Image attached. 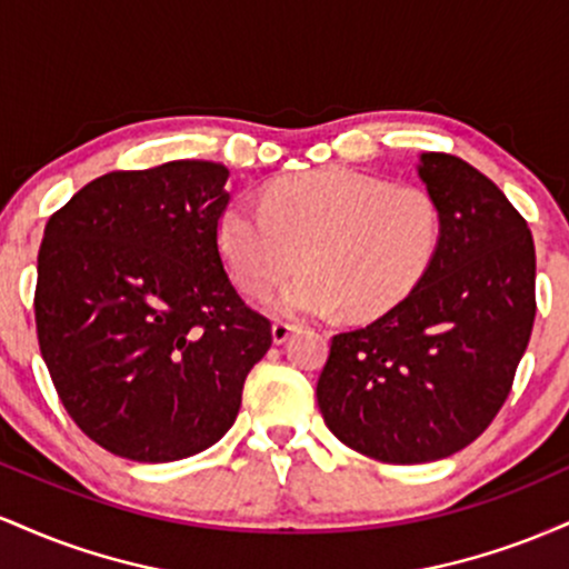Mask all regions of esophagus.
Here are the masks:
<instances>
[{"label": "esophagus", "instance_id": "esophagus-1", "mask_svg": "<svg viewBox=\"0 0 569 569\" xmlns=\"http://www.w3.org/2000/svg\"><path fill=\"white\" fill-rule=\"evenodd\" d=\"M293 331H297V323L291 321H276L272 323V339H276V345H283L286 339H289Z\"/></svg>", "mask_w": 569, "mask_h": 569}]
</instances>
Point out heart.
Listing matches in <instances>:
<instances>
[{"label": "heart", "instance_id": "b5f03b06", "mask_svg": "<svg viewBox=\"0 0 569 569\" xmlns=\"http://www.w3.org/2000/svg\"><path fill=\"white\" fill-rule=\"evenodd\" d=\"M219 248L251 297L276 291L302 257L305 272L278 297L283 312L380 316L433 264L441 208L426 187L350 168L286 176L262 206L238 200L219 217Z\"/></svg>", "mask_w": 569, "mask_h": 569}]
</instances>
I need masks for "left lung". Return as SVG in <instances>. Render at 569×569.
Instances as JSON below:
<instances>
[{
	"mask_svg": "<svg viewBox=\"0 0 569 569\" xmlns=\"http://www.w3.org/2000/svg\"><path fill=\"white\" fill-rule=\"evenodd\" d=\"M441 243L385 316L331 337L318 407L339 441L393 466L479 439L511 393L535 323V243L525 217L466 160L426 152Z\"/></svg>",
	"mask_w": 569,
	"mask_h": 569,
	"instance_id": "left-lung-1",
	"label": "left lung"
}]
</instances>
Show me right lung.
I'll return each mask as SVG.
<instances>
[{
  "mask_svg": "<svg viewBox=\"0 0 569 569\" xmlns=\"http://www.w3.org/2000/svg\"><path fill=\"white\" fill-rule=\"evenodd\" d=\"M227 176L206 160L112 171L44 227L39 350L77 428L126 460L171 462L217 443L272 345L221 259Z\"/></svg>",
  "mask_w": 569,
  "mask_h": 569,
  "instance_id": "add662e5",
  "label": "right lung"
}]
</instances>
